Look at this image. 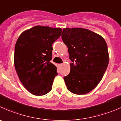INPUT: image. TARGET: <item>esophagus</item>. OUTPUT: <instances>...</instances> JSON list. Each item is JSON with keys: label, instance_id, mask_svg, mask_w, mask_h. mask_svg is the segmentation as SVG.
Instances as JSON below:
<instances>
[{"label": "esophagus", "instance_id": "34e87169", "mask_svg": "<svg viewBox=\"0 0 121 121\" xmlns=\"http://www.w3.org/2000/svg\"><path fill=\"white\" fill-rule=\"evenodd\" d=\"M63 64H59V66L61 67V66H63Z\"/></svg>", "mask_w": 121, "mask_h": 121}]
</instances>
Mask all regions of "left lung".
Returning a JSON list of instances; mask_svg holds the SVG:
<instances>
[{"mask_svg": "<svg viewBox=\"0 0 121 121\" xmlns=\"http://www.w3.org/2000/svg\"><path fill=\"white\" fill-rule=\"evenodd\" d=\"M68 47L70 73L64 80L68 91L83 95L95 88L109 63L107 43L102 36L82 28H65L61 35Z\"/></svg>", "mask_w": 121, "mask_h": 121, "instance_id": "8db88e82", "label": "left lung"}]
</instances>
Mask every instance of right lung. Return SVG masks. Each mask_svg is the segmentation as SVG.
<instances>
[{
  "instance_id": "right-lung-1",
  "label": "right lung",
  "mask_w": 121,
  "mask_h": 121,
  "mask_svg": "<svg viewBox=\"0 0 121 121\" xmlns=\"http://www.w3.org/2000/svg\"><path fill=\"white\" fill-rule=\"evenodd\" d=\"M61 28L36 26L20 35L14 48V64L19 80L29 92L44 95L52 90L57 67L50 62L52 44Z\"/></svg>"
}]
</instances>
